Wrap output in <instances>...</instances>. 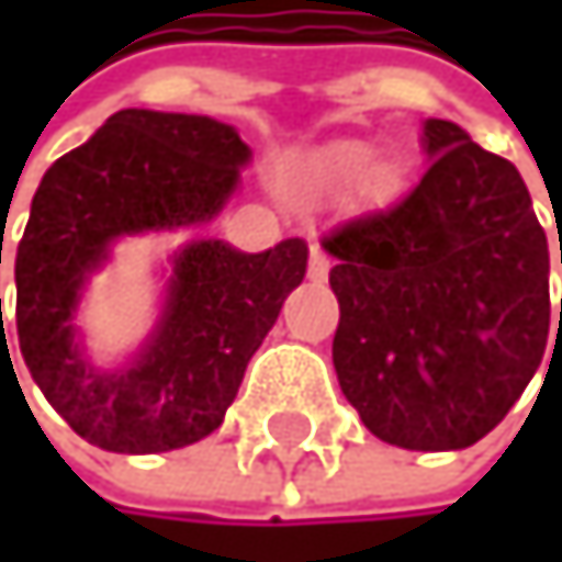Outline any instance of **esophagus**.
I'll return each instance as SVG.
<instances>
[{
	"label": "esophagus",
	"instance_id": "1",
	"mask_svg": "<svg viewBox=\"0 0 562 562\" xmlns=\"http://www.w3.org/2000/svg\"><path fill=\"white\" fill-rule=\"evenodd\" d=\"M330 272V256L319 246H310V279H327Z\"/></svg>",
	"mask_w": 562,
	"mask_h": 562
}]
</instances>
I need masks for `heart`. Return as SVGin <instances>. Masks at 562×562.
<instances>
[{
  "label": "heart",
  "instance_id": "heart-1",
  "mask_svg": "<svg viewBox=\"0 0 562 562\" xmlns=\"http://www.w3.org/2000/svg\"><path fill=\"white\" fill-rule=\"evenodd\" d=\"M371 165H374V147H367L360 140H344V144L323 147L319 155H313L310 165L303 168L300 181L306 191L327 195V191L353 188L367 171H371Z\"/></svg>",
  "mask_w": 562,
  "mask_h": 562
}]
</instances>
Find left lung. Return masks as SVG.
I'll return each instance as SVG.
<instances>
[{"mask_svg":"<svg viewBox=\"0 0 562 562\" xmlns=\"http://www.w3.org/2000/svg\"><path fill=\"white\" fill-rule=\"evenodd\" d=\"M422 147L428 171L412 195L319 246L337 259L344 397L387 445L456 451L509 415L543 360L550 249L506 158L438 117Z\"/></svg>","mask_w":562,"mask_h":562,"instance_id":"8db88e82","label":"left lung"}]
</instances>
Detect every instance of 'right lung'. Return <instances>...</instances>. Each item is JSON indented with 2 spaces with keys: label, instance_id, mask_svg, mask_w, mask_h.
<instances>
[{
  "label": "right lung",
  "instance_id": "obj_1",
  "mask_svg": "<svg viewBox=\"0 0 562 562\" xmlns=\"http://www.w3.org/2000/svg\"><path fill=\"white\" fill-rule=\"evenodd\" d=\"M249 161L232 124L127 106L43 175L15 249V334L46 401L90 445L155 456L212 435L283 300L303 283V239L266 252L191 239L168 259L161 313L140 347L114 367L83 347L77 313L114 246L209 225Z\"/></svg>",
  "mask_w": 562,
  "mask_h": 562
}]
</instances>
